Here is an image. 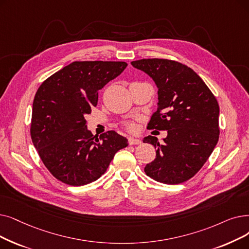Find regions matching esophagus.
<instances>
[{
    "label": "esophagus",
    "instance_id": "34e87169",
    "mask_svg": "<svg viewBox=\"0 0 249 249\" xmlns=\"http://www.w3.org/2000/svg\"><path fill=\"white\" fill-rule=\"evenodd\" d=\"M128 142L130 145H133V144H140L142 143V140L138 139V138H135V137H128Z\"/></svg>",
    "mask_w": 249,
    "mask_h": 249
}]
</instances>
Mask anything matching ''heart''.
<instances>
[{
    "label": "heart",
    "instance_id": "b5f03b06",
    "mask_svg": "<svg viewBox=\"0 0 249 249\" xmlns=\"http://www.w3.org/2000/svg\"><path fill=\"white\" fill-rule=\"evenodd\" d=\"M128 128H130V129L133 128V125H128Z\"/></svg>",
    "mask_w": 249,
    "mask_h": 249
}]
</instances>
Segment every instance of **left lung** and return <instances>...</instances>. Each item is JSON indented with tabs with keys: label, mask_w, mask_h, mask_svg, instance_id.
I'll return each instance as SVG.
<instances>
[{
	"label": "left lung",
	"mask_w": 249,
	"mask_h": 249,
	"mask_svg": "<svg viewBox=\"0 0 249 249\" xmlns=\"http://www.w3.org/2000/svg\"><path fill=\"white\" fill-rule=\"evenodd\" d=\"M131 65L153 79L158 88V110L147 128L167 130L160 143L148 135L143 142L157 148L144 172L154 180L179 184L201 169L219 140V105L191 68L166 59H142Z\"/></svg>",
	"instance_id": "left-lung-1"
}]
</instances>
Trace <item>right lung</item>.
<instances>
[{
    "label": "right lung",
    "instance_id": "add662e5",
    "mask_svg": "<svg viewBox=\"0 0 249 249\" xmlns=\"http://www.w3.org/2000/svg\"><path fill=\"white\" fill-rule=\"evenodd\" d=\"M125 62H73L41 83L34 105L30 135L47 169L58 180L81 186L99 179L126 137L111 130L95 138L85 116L98 93L126 68Z\"/></svg>",
    "mask_w": 249,
    "mask_h": 249
}]
</instances>
